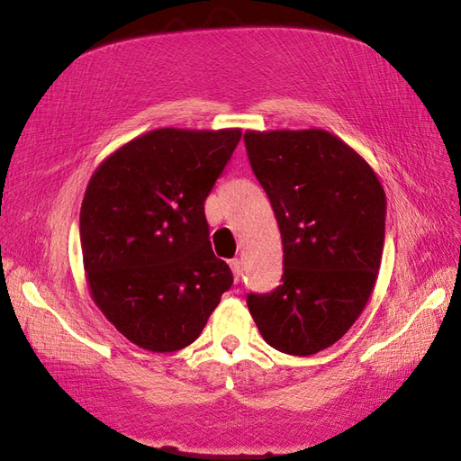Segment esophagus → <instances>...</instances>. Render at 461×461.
I'll return each instance as SVG.
<instances>
[{"label": "esophagus", "instance_id": "obj_1", "mask_svg": "<svg viewBox=\"0 0 461 461\" xmlns=\"http://www.w3.org/2000/svg\"><path fill=\"white\" fill-rule=\"evenodd\" d=\"M230 268H231V273H233V280L238 282L240 280V275H241V263H240V258H231L230 261Z\"/></svg>", "mask_w": 461, "mask_h": 461}]
</instances>
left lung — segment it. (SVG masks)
<instances>
[{
    "instance_id": "8db88e82",
    "label": "left lung",
    "mask_w": 461,
    "mask_h": 461,
    "mask_svg": "<svg viewBox=\"0 0 461 461\" xmlns=\"http://www.w3.org/2000/svg\"><path fill=\"white\" fill-rule=\"evenodd\" d=\"M243 140L285 247L282 285L249 294L247 305L270 347L310 357L335 345L372 296L385 238L384 186L327 130H247Z\"/></svg>"
}]
</instances>
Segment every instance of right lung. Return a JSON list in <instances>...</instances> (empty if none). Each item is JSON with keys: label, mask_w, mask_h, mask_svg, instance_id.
I'll use <instances>...</instances> for the list:
<instances>
[{"label": "right lung", "mask_w": 461, "mask_h": 461, "mask_svg": "<svg viewBox=\"0 0 461 461\" xmlns=\"http://www.w3.org/2000/svg\"><path fill=\"white\" fill-rule=\"evenodd\" d=\"M240 140L241 128H156L91 175L79 212L89 294L140 348L194 343L231 286L212 251L204 200Z\"/></svg>", "instance_id": "obj_1"}]
</instances>
